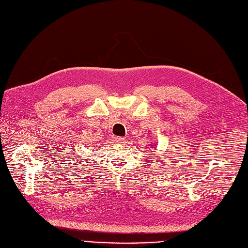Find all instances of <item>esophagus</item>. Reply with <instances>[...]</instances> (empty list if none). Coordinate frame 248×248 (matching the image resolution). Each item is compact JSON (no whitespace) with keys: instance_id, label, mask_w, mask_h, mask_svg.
Masks as SVG:
<instances>
[{"instance_id":"obj_1","label":"esophagus","mask_w":248,"mask_h":248,"mask_svg":"<svg viewBox=\"0 0 248 248\" xmlns=\"http://www.w3.org/2000/svg\"><path fill=\"white\" fill-rule=\"evenodd\" d=\"M113 141H114L115 143H123L124 141H125V139L123 137H114Z\"/></svg>"}]
</instances>
